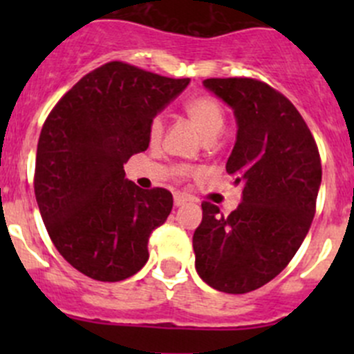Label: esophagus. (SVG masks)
<instances>
[{
  "instance_id": "1",
  "label": "esophagus",
  "mask_w": 354,
  "mask_h": 354,
  "mask_svg": "<svg viewBox=\"0 0 354 354\" xmlns=\"http://www.w3.org/2000/svg\"><path fill=\"white\" fill-rule=\"evenodd\" d=\"M187 202H188L187 195L180 194V192H176V194H174V205L180 207V205H183V203H187Z\"/></svg>"
}]
</instances>
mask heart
<instances>
[{
	"label": "heart",
	"instance_id": "b5f03b06",
	"mask_svg": "<svg viewBox=\"0 0 354 354\" xmlns=\"http://www.w3.org/2000/svg\"><path fill=\"white\" fill-rule=\"evenodd\" d=\"M183 111L188 118H190L192 123L198 128L203 133L205 138H214L224 127V109L219 104L217 99H214L212 95H194V97L188 99L183 104ZM164 133V118L160 114L152 118L151 124H149V138H151V144H159L160 138ZM174 173L181 178H187L195 174V167L192 166H176L174 167Z\"/></svg>",
	"mask_w": 354,
	"mask_h": 354
}]
</instances>
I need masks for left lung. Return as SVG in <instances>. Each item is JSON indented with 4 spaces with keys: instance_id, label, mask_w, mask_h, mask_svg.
Returning a JSON list of instances; mask_svg holds the SVG:
<instances>
[{
    "instance_id": "left-lung-1",
    "label": "left lung",
    "mask_w": 354,
    "mask_h": 354,
    "mask_svg": "<svg viewBox=\"0 0 354 354\" xmlns=\"http://www.w3.org/2000/svg\"><path fill=\"white\" fill-rule=\"evenodd\" d=\"M203 85L234 109L238 135L226 171L243 200L230 216L202 203L195 269L210 288L243 295L272 281L298 252L315 216L322 164L312 131L279 91L246 77Z\"/></svg>"
}]
</instances>
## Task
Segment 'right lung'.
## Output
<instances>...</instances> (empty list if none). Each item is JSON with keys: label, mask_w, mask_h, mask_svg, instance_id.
Returning a JSON list of instances; mask_svg holds the SVG:
<instances>
[{"label": "right lung", "mask_w": 354, "mask_h": 354, "mask_svg": "<svg viewBox=\"0 0 354 354\" xmlns=\"http://www.w3.org/2000/svg\"><path fill=\"white\" fill-rule=\"evenodd\" d=\"M188 84L109 62L84 75L42 124L35 200L56 250L91 279H128L149 260L173 195L124 180L123 164L149 147L152 118Z\"/></svg>", "instance_id": "obj_1"}]
</instances>
